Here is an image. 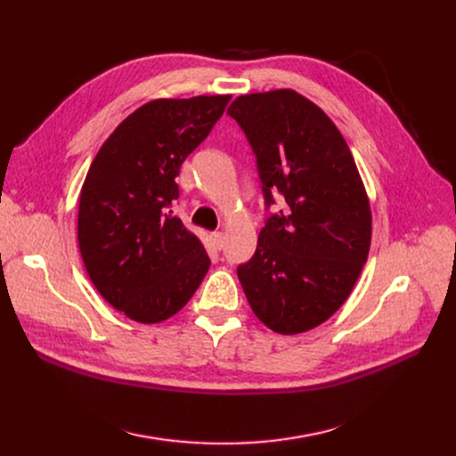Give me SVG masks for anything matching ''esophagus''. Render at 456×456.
I'll list each match as a JSON object with an SVG mask.
<instances>
[{
	"label": "esophagus",
	"mask_w": 456,
	"mask_h": 456,
	"mask_svg": "<svg viewBox=\"0 0 456 456\" xmlns=\"http://www.w3.org/2000/svg\"><path fill=\"white\" fill-rule=\"evenodd\" d=\"M212 240H214V246H216V248L222 249V248L225 246V234H224L222 231L212 232Z\"/></svg>",
	"instance_id": "1"
}]
</instances>
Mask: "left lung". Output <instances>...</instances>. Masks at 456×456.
<instances>
[{
	"instance_id": "8db88e82",
	"label": "left lung",
	"mask_w": 456,
	"mask_h": 456,
	"mask_svg": "<svg viewBox=\"0 0 456 456\" xmlns=\"http://www.w3.org/2000/svg\"><path fill=\"white\" fill-rule=\"evenodd\" d=\"M227 114L256 155L266 207L277 191L284 205L266 220L238 279L268 329L310 330L346 303L368 260L364 183L338 127L296 90L238 95Z\"/></svg>"
}]
</instances>
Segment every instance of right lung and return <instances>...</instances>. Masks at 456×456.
Here are the masks:
<instances>
[{
	"label": "right lung",
	"mask_w": 456,
	"mask_h": 456,
	"mask_svg": "<svg viewBox=\"0 0 456 456\" xmlns=\"http://www.w3.org/2000/svg\"><path fill=\"white\" fill-rule=\"evenodd\" d=\"M229 100H153L112 131L90 164L79 200V251L95 290L138 323L177 314L208 272L201 240L170 208L181 164Z\"/></svg>",
	"instance_id": "obj_1"
}]
</instances>
